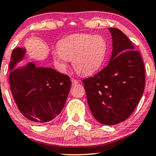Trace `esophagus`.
Listing matches in <instances>:
<instances>
[{"label":"esophagus","instance_id":"obj_1","mask_svg":"<svg viewBox=\"0 0 156 156\" xmlns=\"http://www.w3.org/2000/svg\"><path fill=\"white\" fill-rule=\"evenodd\" d=\"M79 82H80V81H79V80H74V79H72V84H73V85L77 84H79Z\"/></svg>","mask_w":156,"mask_h":156}]
</instances>
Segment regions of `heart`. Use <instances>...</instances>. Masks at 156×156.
<instances>
[{
  "mask_svg": "<svg viewBox=\"0 0 156 156\" xmlns=\"http://www.w3.org/2000/svg\"><path fill=\"white\" fill-rule=\"evenodd\" d=\"M58 52L54 60L61 69H65L68 60L76 73L90 76L103 65L107 56L108 45L101 35L78 34L64 38L58 43Z\"/></svg>",
  "mask_w": 156,
  "mask_h": 156,
  "instance_id": "heart-1",
  "label": "heart"
}]
</instances>
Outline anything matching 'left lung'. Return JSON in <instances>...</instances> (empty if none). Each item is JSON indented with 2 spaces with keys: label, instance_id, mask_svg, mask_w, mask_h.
I'll list each match as a JSON object with an SVG mask.
<instances>
[{
  "label": "left lung",
  "instance_id": "8db88e82",
  "mask_svg": "<svg viewBox=\"0 0 156 156\" xmlns=\"http://www.w3.org/2000/svg\"><path fill=\"white\" fill-rule=\"evenodd\" d=\"M112 36L110 62L99 73L84 79L91 114L104 125H115L132 114L145 88V69L138 51L120 30L108 28Z\"/></svg>",
  "mask_w": 156,
  "mask_h": 156
}]
</instances>
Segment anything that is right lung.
<instances>
[{
	"mask_svg": "<svg viewBox=\"0 0 156 156\" xmlns=\"http://www.w3.org/2000/svg\"><path fill=\"white\" fill-rule=\"evenodd\" d=\"M25 49L12 50L9 64V83L19 111L33 123L48 122L60 114L72 82L69 76L52 68L37 67L30 62L12 69L25 56Z\"/></svg>",
	"mask_w": 156,
	"mask_h": 156,
	"instance_id": "obj_1",
	"label": "right lung"
}]
</instances>
